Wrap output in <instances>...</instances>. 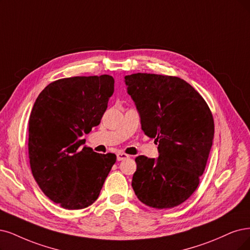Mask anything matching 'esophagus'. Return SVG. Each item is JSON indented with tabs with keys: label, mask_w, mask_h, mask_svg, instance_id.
<instances>
[{
	"label": "esophagus",
	"mask_w": 250,
	"mask_h": 250,
	"mask_svg": "<svg viewBox=\"0 0 250 250\" xmlns=\"http://www.w3.org/2000/svg\"><path fill=\"white\" fill-rule=\"evenodd\" d=\"M116 156H117V161H124L125 159L130 158V155H127V154L124 153V152H118Z\"/></svg>",
	"instance_id": "34e87169"
}]
</instances>
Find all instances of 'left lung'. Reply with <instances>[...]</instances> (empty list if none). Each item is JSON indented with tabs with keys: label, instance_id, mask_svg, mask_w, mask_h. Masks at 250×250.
Here are the masks:
<instances>
[{
	"label": "left lung",
	"instance_id": "8db88e82",
	"mask_svg": "<svg viewBox=\"0 0 250 250\" xmlns=\"http://www.w3.org/2000/svg\"><path fill=\"white\" fill-rule=\"evenodd\" d=\"M146 136L159 143V159L139 155L132 187L143 204L167 209L187 201L205 171L214 120L205 100L179 77L136 73L125 77Z\"/></svg>",
	"mask_w": 250,
	"mask_h": 250
}]
</instances>
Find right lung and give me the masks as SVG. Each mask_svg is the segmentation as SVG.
I'll use <instances>...</instances> for the list:
<instances>
[{"label": "right lung", "mask_w": 250, "mask_h": 250, "mask_svg": "<svg viewBox=\"0 0 250 250\" xmlns=\"http://www.w3.org/2000/svg\"><path fill=\"white\" fill-rule=\"evenodd\" d=\"M110 75L55 80L37 98L29 120V159L44 195L69 210L94 203L116 162L114 153L83 146V134L100 125L113 95Z\"/></svg>", "instance_id": "1"}]
</instances>
